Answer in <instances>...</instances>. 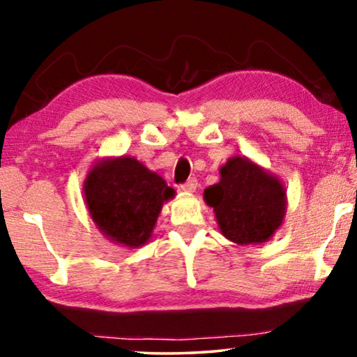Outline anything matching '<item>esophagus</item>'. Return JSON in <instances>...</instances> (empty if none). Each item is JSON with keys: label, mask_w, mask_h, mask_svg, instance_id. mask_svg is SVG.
I'll use <instances>...</instances> for the list:
<instances>
[{"label": "esophagus", "mask_w": 357, "mask_h": 357, "mask_svg": "<svg viewBox=\"0 0 357 357\" xmlns=\"http://www.w3.org/2000/svg\"><path fill=\"white\" fill-rule=\"evenodd\" d=\"M197 187H198L197 178H190L187 183H183L182 187H180V190H182V192H185V193H195V192H197Z\"/></svg>", "instance_id": "34e87169"}]
</instances>
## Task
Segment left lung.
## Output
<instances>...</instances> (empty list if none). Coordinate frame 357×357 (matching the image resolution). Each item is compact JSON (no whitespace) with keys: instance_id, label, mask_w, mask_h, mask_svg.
<instances>
[{"instance_id":"obj_1","label":"left lung","mask_w":357,"mask_h":357,"mask_svg":"<svg viewBox=\"0 0 357 357\" xmlns=\"http://www.w3.org/2000/svg\"><path fill=\"white\" fill-rule=\"evenodd\" d=\"M221 180L204 190L219 231L237 245L265 243L282 226L286 188L278 175L247 155H234L219 169Z\"/></svg>"}]
</instances>
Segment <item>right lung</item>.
<instances>
[{
  "label": "right lung",
  "mask_w": 357,
  "mask_h": 357,
  "mask_svg": "<svg viewBox=\"0 0 357 357\" xmlns=\"http://www.w3.org/2000/svg\"><path fill=\"white\" fill-rule=\"evenodd\" d=\"M89 216L102 236L126 248H139L153 236L162 204L175 190L131 155L92 164L82 183Z\"/></svg>",
  "instance_id": "obj_1"
}]
</instances>
